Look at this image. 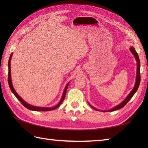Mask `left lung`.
I'll list each match as a JSON object with an SVG mask.
<instances>
[{
	"instance_id": "left-lung-1",
	"label": "left lung",
	"mask_w": 148,
	"mask_h": 148,
	"mask_svg": "<svg viewBox=\"0 0 148 148\" xmlns=\"http://www.w3.org/2000/svg\"><path fill=\"white\" fill-rule=\"evenodd\" d=\"M130 51H131V53H132L133 55L134 56L135 58H136V60L137 62V74H136V83H135V85L134 88L132 89V90L131 91L130 93L128 94V96L126 97V98L125 99V100L121 102L119 104H118V106H116L114 108L111 109L110 110H105V111H103V110H100V111H101L102 112H112V111H116V110H118L121 109L122 108H123V107L127 104V102L129 101V100L132 99V97L134 96V95L136 92H137V90H138V88L139 86V84H140V60L139 58V55H138L137 53L136 52V49H134V48L133 46H131L130 48ZM88 104L91 106V108H92L93 109L96 110V111H99L98 109L97 108H94L93 106H92L91 104L88 103Z\"/></svg>"
}]
</instances>
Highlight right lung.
Returning <instances> with one entry per match:
<instances>
[{
    "instance_id": "add662e5",
    "label": "right lung",
    "mask_w": 148,
    "mask_h": 148,
    "mask_svg": "<svg viewBox=\"0 0 148 148\" xmlns=\"http://www.w3.org/2000/svg\"><path fill=\"white\" fill-rule=\"evenodd\" d=\"M12 56V53H11L10 56H9V62H8V69H9V72H8V83H9V86L10 89L11 90V92H12V93L14 94L15 95V97L19 100L23 106H24L26 108H27L28 109L32 110V111H52V110H55L56 109H57L58 107L61 105V103H62V102L64 101V100L65 97V94H66V92H67V88L69 86V82L67 84V85L65 86V89L64 92H63V95L62 96V99L61 100H60V102H58V103L56 106H54V107H51V108H45V107H37V106H32L28 103L27 102H26L25 100H23L22 99L21 97L19 96L18 94L16 92L15 90L14 89L13 86H12V81H11V57Z\"/></svg>"
}]
</instances>
